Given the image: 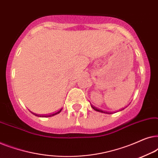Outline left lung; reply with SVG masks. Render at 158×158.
<instances>
[{
	"mask_svg": "<svg viewBox=\"0 0 158 158\" xmlns=\"http://www.w3.org/2000/svg\"><path fill=\"white\" fill-rule=\"evenodd\" d=\"M90 106H91V107L93 108V109H94L95 110V111H99V112H101V113H106V112H104V111H101V109H97V108H96V107H95V106H93L92 105H90ZM108 114H109V113H108Z\"/></svg>",
	"mask_w": 158,
	"mask_h": 158,
	"instance_id": "obj_1",
	"label": "left lung"
}]
</instances>
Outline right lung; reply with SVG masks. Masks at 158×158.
Masks as SVG:
<instances>
[{"label": "right lung", "instance_id": "add662e5", "mask_svg": "<svg viewBox=\"0 0 158 158\" xmlns=\"http://www.w3.org/2000/svg\"><path fill=\"white\" fill-rule=\"evenodd\" d=\"M62 111V109H60V111H57V112H55V113H53V114H49V115H46V116H42V117H49V116H55V115H56V114H59V113H60V111ZM34 115H36V116H38L37 114H34Z\"/></svg>", "mask_w": 158, "mask_h": 158}]
</instances>
